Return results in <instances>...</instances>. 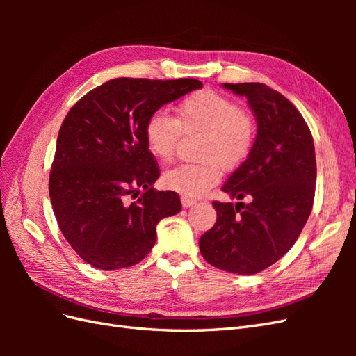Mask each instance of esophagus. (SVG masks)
I'll return each instance as SVG.
<instances>
[{
	"mask_svg": "<svg viewBox=\"0 0 356 356\" xmlns=\"http://www.w3.org/2000/svg\"><path fill=\"white\" fill-rule=\"evenodd\" d=\"M196 202H197L196 199H191V197H187V196H182L181 197V203H182V207H184V208L193 207V204H195Z\"/></svg>",
	"mask_w": 356,
	"mask_h": 356,
	"instance_id": "1",
	"label": "esophagus"
}]
</instances>
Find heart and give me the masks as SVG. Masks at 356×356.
<instances>
[{"label":"heart","mask_w":356,"mask_h":356,"mask_svg":"<svg viewBox=\"0 0 356 356\" xmlns=\"http://www.w3.org/2000/svg\"><path fill=\"white\" fill-rule=\"evenodd\" d=\"M182 134L202 132L196 163H181L166 170L163 184L186 196H200L221 179V165L234 168L250 156L255 143L254 117L238 102L212 90L197 92L182 99L175 118L156 111L144 124L148 152L168 163L174 159Z\"/></svg>","instance_id":"b5f03b06"}]
</instances>
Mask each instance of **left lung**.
I'll return each mask as SVG.
<instances>
[{"instance_id":"1","label":"left lung","mask_w":356,"mask_h":356,"mask_svg":"<svg viewBox=\"0 0 356 356\" xmlns=\"http://www.w3.org/2000/svg\"><path fill=\"white\" fill-rule=\"evenodd\" d=\"M224 88L245 95L257 117L251 153L222 186L250 203L213 200L217 221L199 248L213 267L254 275L284 257L305 227L315 199V145L303 115L282 93L263 83Z\"/></svg>"}]
</instances>
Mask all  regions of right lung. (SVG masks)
<instances>
[{
	"mask_svg": "<svg viewBox=\"0 0 356 356\" xmlns=\"http://www.w3.org/2000/svg\"><path fill=\"white\" fill-rule=\"evenodd\" d=\"M196 79L120 77L86 93L63 120L49 177L62 234L102 270L131 267L156 243V225L181 211L175 191L153 187L160 175L144 139L161 105L200 89Z\"/></svg>",
	"mask_w": 356,
	"mask_h": 356,
	"instance_id": "obj_1",
	"label": "right lung"
}]
</instances>
